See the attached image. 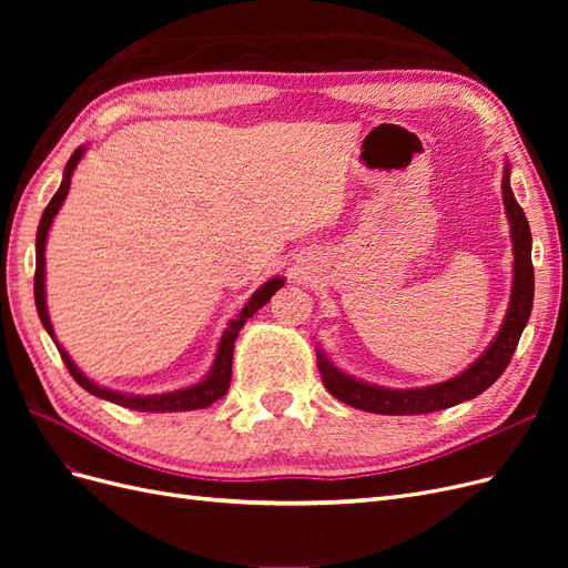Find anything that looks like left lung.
I'll use <instances>...</instances> for the list:
<instances>
[{
	"instance_id": "left-lung-1",
	"label": "left lung",
	"mask_w": 568,
	"mask_h": 568,
	"mask_svg": "<svg viewBox=\"0 0 568 568\" xmlns=\"http://www.w3.org/2000/svg\"><path fill=\"white\" fill-rule=\"evenodd\" d=\"M503 201L511 227V246H514V282H511V298L505 322L497 332L495 341L488 351L480 355L476 363L464 369L453 379L424 386V388H382L372 386L353 376L343 374L332 365V359L322 351H317V367L322 374V384L326 386L336 400L351 407L374 412V415H426V412H438L445 407L459 405L471 400L500 379L507 369L509 359L519 346L524 326L528 324L530 307H532V291H536V277H532L530 263V227L524 215V209L517 203L509 186V165H505L503 175Z\"/></svg>"
}]
</instances>
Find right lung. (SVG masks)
Returning <instances> with one entry per match:
<instances>
[{"instance_id": "1", "label": "right lung", "mask_w": 568, "mask_h": 568, "mask_svg": "<svg viewBox=\"0 0 568 568\" xmlns=\"http://www.w3.org/2000/svg\"><path fill=\"white\" fill-rule=\"evenodd\" d=\"M82 153H84V149L80 146V149H75L73 156L68 159L65 170H63V182H61V186H59V192H57L54 196H51L49 205H47L44 213H42L40 227H38V239H36V305H38V315H40V320H42V324H44V329L49 332L51 338H54V329H51L49 313H47V301H44V244H47V234H49V227H51V220H54V215L59 213L61 203L65 201L68 189H71L73 170H75V165L80 163ZM282 286H284V280H282V277H274V280L265 282L261 288L255 291V294L248 298V303L242 307V313H239V317L232 320L230 326H227V332L222 334L211 374L205 376V379H203L201 384L189 386V388H180V390L156 393V395H128V393H118V390L104 388V386H99V384L90 382L88 376H84V374L75 367L71 355H68V353L59 346L57 338H54V343H57V348H59V353H61L63 365L68 367V372H71L73 379H75L84 390L97 395V398H104V400H111V403H115V405H123V407H130V409H136V412H186V409H201V407L213 405L215 400H220L222 395L227 393L230 382H232L234 341H236L239 332H242V326L274 296V291H280Z\"/></svg>"}]
</instances>
